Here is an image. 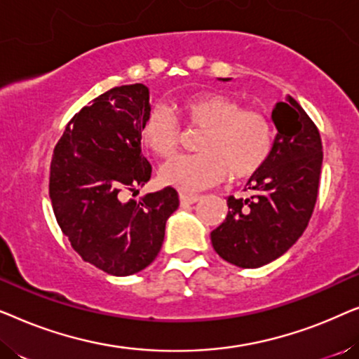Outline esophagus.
I'll list each match as a JSON object with an SVG mask.
<instances>
[{
	"label": "esophagus",
	"instance_id": "1",
	"mask_svg": "<svg viewBox=\"0 0 359 359\" xmlns=\"http://www.w3.org/2000/svg\"><path fill=\"white\" fill-rule=\"evenodd\" d=\"M199 201V196H194V194H180V203L181 205H189V204H194Z\"/></svg>",
	"mask_w": 359,
	"mask_h": 359
}]
</instances>
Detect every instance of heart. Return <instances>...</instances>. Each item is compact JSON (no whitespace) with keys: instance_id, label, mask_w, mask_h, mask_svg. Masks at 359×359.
Listing matches in <instances>:
<instances>
[{"instance_id":"obj_1","label":"heart","mask_w":359,"mask_h":359,"mask_svg":"<svg viewBox=\"0 0 359 359\" xmlns=\"http://www.w3.org/2000/svg\"><path fill=\"white\" fill-rule=\"evenodd\" d=\"M189 129H203L196 155L170 160L160 168V181L181 191H201L230 178L258 173L273 150V124L257 109H243L235 97L205 91L180 104ZM140 140L151 154L170 158L180 149L183 132L166 106H154L140 127Z\"/></svg>"}]
</instances>
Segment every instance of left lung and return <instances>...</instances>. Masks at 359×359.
Segmentation results:
<instances>
[{
    "label": "left lung",
    "mask_w": 359,
    "mask_h": 359,
    "mask_svg": "<svg viewBox=\"0 0 359 359\" xmlns=\"http://www.w3.org/2000/svg\"><path fill=\"white\" fill-rule=\"evenodd\" d=\"M271 119L278 134L266 163L248 180L252 196H229L227 217L210 232L219 257L240 268H259L286 253L316 208L323 160L317 126L291 96L274 106Z\"/></svg>",
    "instance_id": "obj_1"
}]
</instances>
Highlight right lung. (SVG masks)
<instances>
[{
	"instance_id": "obj_1",
	"label": "right lung",
	"mask_w": 359,
	"mask_h": 359,
	"mask_svg": "<svg viewBox=\"0 0 359 359\" xmlns=\"http://www.w3.org/2000/svg\"><path fill=\"white\" fill-rule=\"evenodd\" d=\"M149 111L145 85L112 88L73 116L52 156L48 194L62 232L85 262L112 276H129L154 262L166 220L180 205L170 186L139 203L124 201L151 175L140 147Z\"/></svg>"
}]
</instances>
